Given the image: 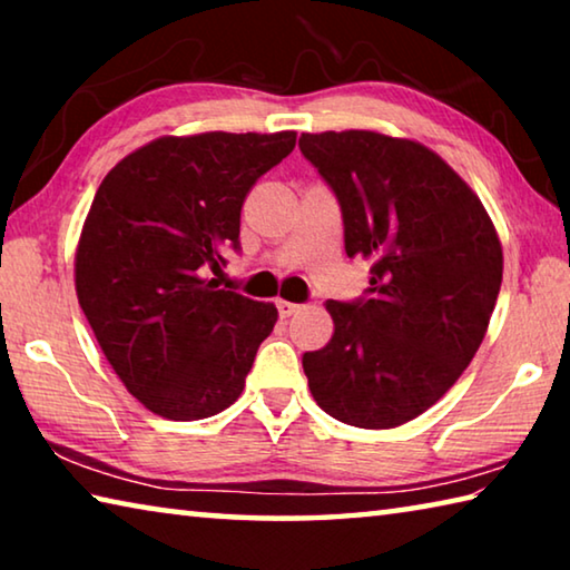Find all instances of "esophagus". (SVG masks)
Masks as SVG:
<instances>
[{"label":"esophagus","instance_id":"34e87169","mask_svg":"<svg viewBox=\"0 0 570 570\" xmlns=\"http://www.w3.org/2000/svg\"><path fill=\"white\" fill-rule=\"evenodd\" d=\"M276 308H278V314H282V316H292V314L298 312V308H302V304L286 302V298H276Z\"/></svg>","mask_w":570,"mask_h":570}]
</instances>
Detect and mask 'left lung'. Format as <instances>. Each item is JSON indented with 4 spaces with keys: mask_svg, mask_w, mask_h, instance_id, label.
Listing matches in <instances>:
<instances>
[{
    "mask_svg": "<svg viewBox=\"0 0 570 570\" xmlns=\"http://www.w3.org/2000/svg\"><path fill=\"white\" fill-rule=\"evenodd\" d=\"M302 156L332 188L346 256L370 286L326 302L334 336L302 356L334 420L397 428L432 407L475 356L503 282V248L480 198L435 153L372 130L302 132Z\"/></svg>",
    "mask_w": 570,
    "mask_h": 570,
    "instance_id": "1",
    "label": "left lung"
}]
</instances>
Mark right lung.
I'll list each match as a JSON object with an SVG mask.
<instances>
[{
    "instance_id": "right-lung-1",
    "label": "right lung",
    "mask_w": 570,
    "mask_h": 570,
    "mask_svg": "<svg viewBox=\"0 0 570 570\" xmlns=\"http://www.w3.org/2000/svg\"><path fill=\"white\" fill-rule=\"evenodd\" d=\"M296 132H204L130 153L95 193L75 256L77 298L135 400L204 420L244 392L276 306L220 288L240 206Z\"/></svg>"
}]
</instances>
